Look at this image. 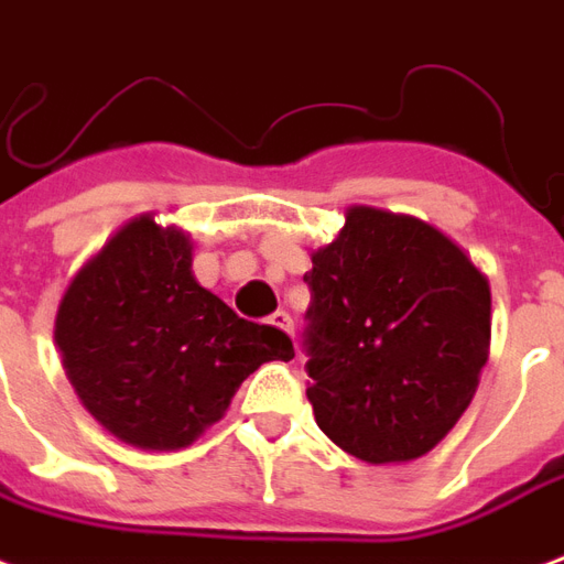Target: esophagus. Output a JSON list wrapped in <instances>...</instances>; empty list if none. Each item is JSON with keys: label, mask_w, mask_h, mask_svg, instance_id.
Listing matches in <instances>:
<instances>
[{"label": "esophagus", "mask_w": 564, "mask_h": 564, "mask_svg": "<svg viewBox=\"0 0 564 564\" xmlns=\"http://www.w3.org/2000/svg\"><path fill=\"white\" fill-rule=\"evenodd\" d=\"M271 325H274V328H281V332H286V335H290V337L295 335L293 316L286 314V311H278V314H271Z\"/></svg>", "instance_id": "34e87169"}]
</instances>
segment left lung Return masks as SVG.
I'll list each match as a JSON object with an SVG mask.
<instances>
[{
	"label": "left lung",
	"instance_id": "8db88e82",
	"mask_svg": "<svg viewBox=\"0 0 564 564\" xmlns=\"http://www.w3.org/2000/svg\"><path fill=\"white\" fill-rule=\"evenodd\" d=\"M307 400L319 431L358 460L410 463L473 403L490 356V281L415 215L349 206L311 253Z\"/></svg>",
	"mask_w": 564,
	"mask_h": 564
}]
</instances>
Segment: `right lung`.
Returning <instances> with one entry per match:
<instances>
[{"label": "right lung", "mask_w": 564, "mask_h": 564, "mask_svg": "<svg viewBox=\"0 0 564 564\" xmlns=\"http://www.w3.org/2000/svg\"><path fill=\"white\" fill-rule=\"evenodd\" d=\"M194 241L154 212L112 232L70 278L56 346L104 431L143 452H178L224 419L245 379L290 361L281 328L241 319L191 271Z\"/></svg>", "instance_id": "obj_1"}]
</instances>
